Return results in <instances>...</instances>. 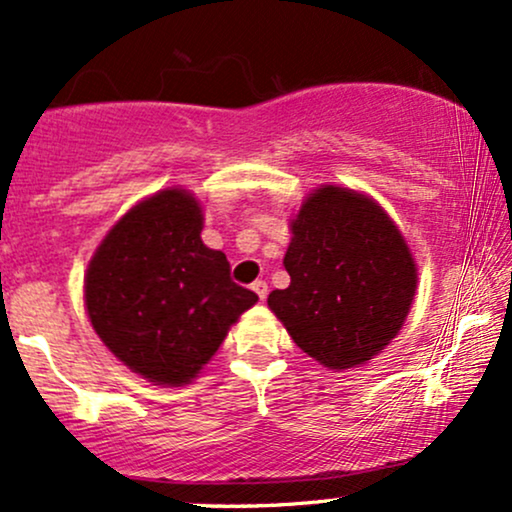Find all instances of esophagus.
I'll use <instances>...</instances> for the list:
<instances>
[{
	"mask_svg": "<svg viewBox=\"0 0 512 512\" xmlns=\"http://www.w3.org/2000/svg\"><path fill=\"white\" fill-rule=\"evenodd\" d=\"M252 291H255L257 296H260V301H264V298H267V293H269V286H267V281L257 279L255 284H252Z\"/></svg>",
	"mask_w": 512,
	"mask_h": 512,
	"instance_id": "obj_1",
	"label": "esophagus"
}]
</instances>
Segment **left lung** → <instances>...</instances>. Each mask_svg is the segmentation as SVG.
<instances>
[{
	"mask_svg": "<svg viewBox=\"0 0 512 512\" xmlns=\"http://www.w3.org/2000/svg\"><path fill=\"white\" fill-rule=\"evenodd\" d=\"M289 289L267 305L310 358L330 370L378 356L407 320L416 264L395 221L375 199L322 185L291 221Z\"/></svg>",
	"mask_w": 512,
	"mask_h": 512,
	"instance_id": "left-lung-1",
	"label": "left lung"
}]
</instances>
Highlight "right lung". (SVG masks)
I'll list each match as a JSON object with an SVG mask.
<instances>
[{
    "label": "right lung",
    "mask_w": 512,
    "mask_h": 512,
    "mask_svg": "<svg viewBox=\"0 0 512 512\" xmlns=\"http://www.w3.org/2000/svg\"><path fill=\"white\" fill-rule=\"evenodd\" d=\"M202 207L180 187L156 192L108 231L91 257L84 301L101 342L154 385L192 383L233 322L257 303L202 243Z\"/></svg>",
    "instance_id": "obj_1"
}]
</instances>
